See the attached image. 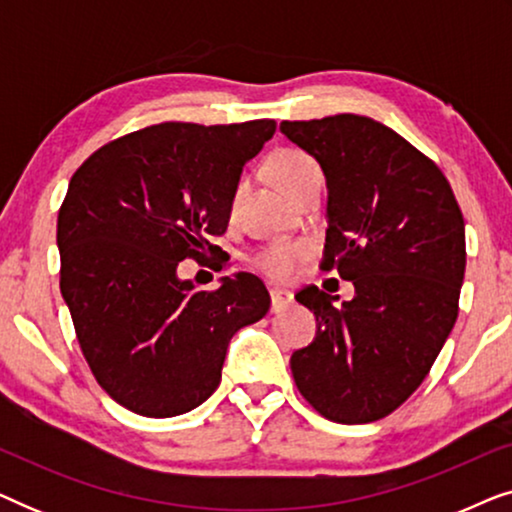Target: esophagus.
Here are the masks:
<instances>
[{
  "label": "esophagus",
  "instance_id": "1",
  "mask_svg": "<svg viewBox=\"0 0 512 512\" xmlns=\"http://www.w3.org/2000/svg\"><path fill=\"white\" fill-rule=\"evenodd\" d=\"M270 300H272V312H282L286 310L293 303V296L289 291H279V289H272L270 291Z\"/></svg>",
  "mask_w": 512,
  "mask_h": 512
}]
</instances>
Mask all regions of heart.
<instances>
[{
    "mask_svg": "<svg viewBox=\"0 0 512 512\" xmlns=\"http://www.w3.org/2000/svg\"><path fill=\"white\" fill-rule=\"evenodd\" d=\"M268 172L275 184L282 188L286 195H293V191L310 177V174L319 172L314 160L303 151L296 149H277L268 158ZM310 254L307 242L300 240H279L265 244L251 256V265L261 270L265 277L275 279V282H289L296 275L298 265L305 261Z\"/></svg>",
    "mask_w": 512,
    "mask_h": 512,
    "instance_id": "heart-1",
    "label": "heart"
}]
</instances>
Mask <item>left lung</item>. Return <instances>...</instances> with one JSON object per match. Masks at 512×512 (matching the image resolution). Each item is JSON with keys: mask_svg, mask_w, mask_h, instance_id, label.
<instances>
[{"mask_svg": "<svg viewBox=\"0 0 512 512\" xmlns=\"http://www.w3.org/2000/svg\"><path fill=\"white\" fill-rule=\"evenodd\" d=\"M279 130L326 174L324 268L356 291L342 307L317 286L298 293L317 338L293 352V380L321 417L377 422L415 394L457 321L464 216L440 167L373 118L282 121Z\"/></svg>", "mask_w": 512, "mask_h": 512, "instance_id": "1", "label": "left lung"}]
</instances>
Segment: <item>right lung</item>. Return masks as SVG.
<instances>
[{
    "label": "right lung",
    "instance_id": "obj_1",
    "mask_svg": "<svg viewBox=\"0 0 512 512\" xmlns=\"http://www.w3.org/2000/svg\"><path fill=\"white\" fill-rule=\"evenodd\" d=\"M272 118L167 121L104 144L69 181L58 214L60 291L95 380L137 415L174 417L221 382L228 342L270 296L249 272L195 291L177 265L219 254L247 160ZM221 261V268H223Z\"/></svg>",
    "mask_w": 512,
    "mask_h": 512
}]
</instances>
